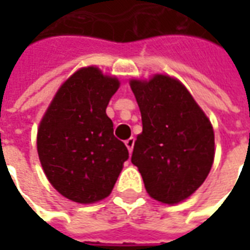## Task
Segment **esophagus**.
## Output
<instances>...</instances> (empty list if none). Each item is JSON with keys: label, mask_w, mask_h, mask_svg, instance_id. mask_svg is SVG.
<instances>
[{"label": "esophagus", "mask_w": 250, "mask_h": 250, "mask_svg": "<svg viewBox=\"0 0 250 250\" xmlns=\"http://www.w3.org/2000/svg\"><path fill=\"white\" fill-rule=\"evenodd\" d=\"M125 143V146H127V148H128V151L132 152V148H134V145H135V138H130V139H127Z\"/></svg>", "instance_id": "esophagus-1"}]
</instances>
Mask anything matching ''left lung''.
Masks as SVG:
<instances>
[{
  "label": "left lung",
  "instance_id": "obj_1",
  "mask_svg": "<svg viewBox=\"0 0 250 250\" xmlns=\"http://www.w3.org/2000/svg\"><path fill=\"white\" fill-rule=\"evenodd\" d=\"M143 131L131 162L147 193L163 204H178L197 190L214 161V132L184 84L165 75L131 80Z\"/></svg>",
  "mask_w": 250,
  "mask_h": 250
}]
</instances>
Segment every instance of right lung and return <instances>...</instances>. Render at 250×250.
<instances>
[{
    "label": "right lung",
    "mask_w": 250,
    "mask_h": 250,
    "mask_svg": "<svg viewBox=\"0 0 250 250\" xmlns=\"http://www.w3.org/2000/svg\"><path fill=\"white\" fill-rule=\"evenodd\" d=\"M118 79L95 66L73 73L52 100L37 132L41 166L65 198L92 204L108 197L128 159L105 114Z\"/></svg>",
    "instance_id": "1"
}]
</instances>
